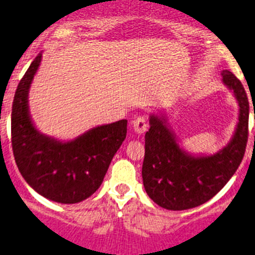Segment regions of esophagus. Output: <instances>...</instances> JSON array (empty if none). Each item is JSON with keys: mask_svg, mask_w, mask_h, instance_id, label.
I'll return each instance as SVG.
<instances>
[{"mask_svg": "<svg viewBox=\"0 0 255 255\" xmlns=\"http://www.w3.org/2000/svg\"><path fill=\"white\" fill-rule=\"evenodd\" d=\"M132 126H134V130L136 134H144L146 131V128H148L145 118H143V116H139V118L135 119L132 121Z\"/></svg>", "mask_w": 255, "mask_h": 255, "instance_id": "1", "label": "esophagus"}]
</instances>
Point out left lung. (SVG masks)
<instances>
[{
  "label": "left lung",
  "instance_id": "8db88e82",
  "mask_svg": "<svg viewBox=\"0 0 255 255\" xmlns=\"http://www.w3.org/2000/svg\"><path fill=\"white\" fill-rule=\"evenodd\" d=\"M221 76L237 99L239 118L233 137L218 153H188L179 145L165 115L151 114L149 118L141 174L148 196L163 209L181 211L205 204L228 183L242 163L248 141L249 101L234 74L225 69Z\"/></svg>",
  "mask_w": 255,
  "mask_h": 255
}]
</instances>
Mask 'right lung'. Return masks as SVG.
<instances>
[{"label":"right lung","mask_w":255,"mask_h":255,"mask_svg":"<svg viewBox=\"0 0 255 255\" xmlns=\"http://www.w3.org/2000/svg\"><path fill=\"white\" fill-rule=\"evenodd\" d=\"M41 53L17 86L11 114V143L21 176L39 195L59 204H77L99 190L112 158L126 137V120L92 128L62 141L35 128L29 91Z\"/></svg>","instance_id":"right-lung-1"}]
</instances>
